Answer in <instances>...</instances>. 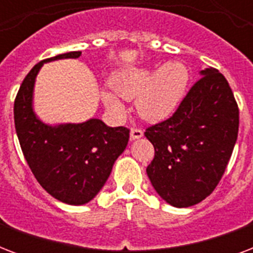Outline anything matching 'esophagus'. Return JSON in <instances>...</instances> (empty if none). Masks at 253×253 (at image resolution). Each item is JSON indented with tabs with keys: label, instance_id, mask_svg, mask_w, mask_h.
Here are the masks:
<instances>
[{
	"label": "esophagus",
	"instance_id": "esophagus-1",
	"mask_svg": "<svg viewBox=\"0 0 253 253\" xmlns=\"http://www.w3.org/2000/svg\"><path fill=\"white\" fill-rule=\"evenodd\" d=\"M143 136V131L139 130V128H132L130 131V139L131 140H136V139H140Z\"/></svg>",
	"mask_w": 253,
	"mask_h": 253
}]
</instances>
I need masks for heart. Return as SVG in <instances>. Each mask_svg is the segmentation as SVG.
I'll return each mask as SVG.
<instances>
[{"mask_svg":"<svg viewBox=\"0 0 253 253\" xmlns=\"http://www.w3.org/2000/svg\"><path fill=\"white\" fill-rule=\"evenodd\" d=\"M190 83V71L182 61H170L163 67H127L110 79L111 90L103 89L101 99L115 117H123L122 99L135 98V110L147 122L168 119L182 102Z\"/></svg>","mask_w":253,"mask_h":253,"instance_id":"b5f03b06","label":"heart"}]
</instances>
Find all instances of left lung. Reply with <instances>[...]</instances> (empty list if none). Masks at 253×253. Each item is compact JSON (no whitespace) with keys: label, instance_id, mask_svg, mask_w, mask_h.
I'll return each instance as SVG.
<instances>
[{"label":"left lung","instance_id":"obj_1","mask_svg":"<svg viewBox=\"0 0 253 253\" xmlns=\"http://www.w3.org/2000/svg\"><path fill=\"white\" fill-rule=\"evenodd\" d=\"M200 76L174 114L144 132L155 147L148 178L174 208H189L211 194L238 139L239 109L227 80L214 68Z\"/></svg>","mask_w":253,"mask_h":253}]
</instances>
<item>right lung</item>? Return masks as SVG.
I'll return each instance as SVG.
<instances>
[{"label":"right lung","instance_id":"obj_1","mask_svg":"<svg viewBox=\"0 0 253 253\" xmlns=\"http://www.w3.org/2000/svg\"><path fill=\"white\" fill-rule=\"evenodd\" d=\"M80 56V51H73L38 63L25 77L14 102L15 131L31 172L53 198L75 206L98 194L130 138L126 127H109L98 118L49 125L37 115L34 87L42 67Z\"/></svg>","mask_w":253,"mask_h":253}]
</instances>
